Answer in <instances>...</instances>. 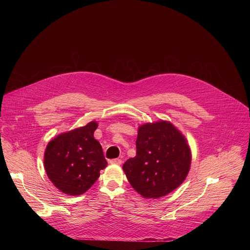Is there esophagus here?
Wrapping results in <instances>:
<instances>
[{"mask_svg":"<svg viewBox=\"0 0 250 250\" xmlns=\"http://www.w3.org/2000/svg\"><path fill=\"white\" fill-rule=\"evenodd\" d=\"M109 162H110L111 164H117V165H121V164H122V159H120V158L111 159Z\"/></svg>","mask_w":250,"mask_h":250,"instance_id":"1","label":"esophagus"}]
</instances>
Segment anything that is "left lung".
<instances>
[{
    "mask_svg": "<svg viewBox=\"0 0 250 250\" xmlns=\"http://www.w3.org/2000/svg\"><path fill=\"white\" fill-rule=\"evenodd\" d=\"M135 145L136 155L127 159L123 169L141 197H164L184 182L191 167V149L186 137L170 122L139 125Z\"/></svg>",
    "mask_w": 250,
    "mask_h": 250,
    "instance_id": "left-lung-1",
    "label": "left lung"
}]
</instances>
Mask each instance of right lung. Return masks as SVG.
I'll list each match as a JSON object with an SVG mask.
<instances>
[{
    "mask_svg": "<svg viewBox=\"0 0 250 250\" xmlns=\"http://www.w3.org/2000/svg\"><path fill=\"white\" fill-rule=\"evenodd\" d=\"M98 123L63 132L48 142L44 152V168L49 180L62 193L84 194L106 167L100 142L94 132Z\"/></svg>",
    "mask_w": 250,
    "mask_h": 250,
    "instance_id": "obj_1",
    "label": "right lung"
}]
</instances>
